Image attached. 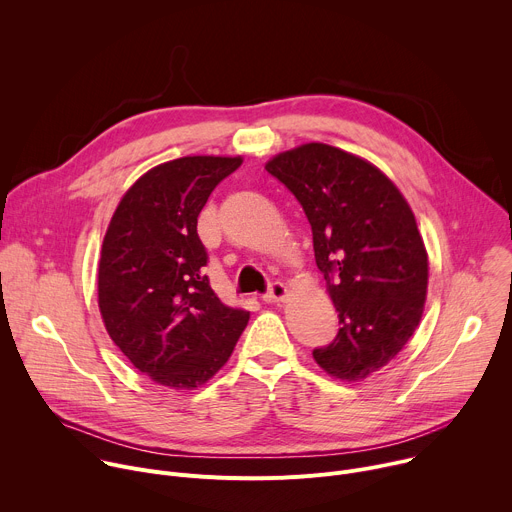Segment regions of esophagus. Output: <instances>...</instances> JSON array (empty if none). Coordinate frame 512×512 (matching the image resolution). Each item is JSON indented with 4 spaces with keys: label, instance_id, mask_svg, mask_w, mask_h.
I'll return each mask as SVG.
<instances>
[{
    "label": "esophagus",
    "instance_id": "obj_1",
    "mask_svg": "<svg viewBox=\"0 0 512 512\" xmlns=\"http://www.w3.org/2000/svg\"><path fill=\"white\" fill-rule=\"evenodd\" d=\"M287 287L282 285L280 280H274L272 285L268 287V291H266V295H262V299L266 301V303H278V301H285V297H287Z\"/></svg>",
    "mask_w": 512,
    "mask_h": 512
}]
</instances>
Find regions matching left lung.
Returning a JSON list of instances; mask_svg holds the SVG:
<instances>
[{
	"label": "left lung",
	"mask_w": 512,
	"mask_h": 512,
	"mask_svg": "<svg viewBox=\"0 0 512 512\" xmlns=\"http://www.w3.org/2000/svg\"><path fill=\"white\" fill-rule=\"evenodd\" d=\"M266 170L311 223L315 262L342 325L313 358L333 378L364 380L405 348L423 315L429 262L415 215L374 164L335 146L303 144Z\"/></svg>",
	"instance_id": "8db88e82"
}]
</instances>
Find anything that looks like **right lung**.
I'll return each mask as SVG.
<instances>
[{
	"label": "right lung",
	"mask_w": 512,
	"mask_h": 512,
	"mask_svg": "<svg viewBox=\"0 0 512 512\" xmlns=\"http://www.w3.org/2000/svg\"><path fill=\"white\" fill-rule=\"evenodd\" d=\"M240 156L158 164L122 197L103 238L97 295L109 337L154 382L191 390L232 356L250 313L227 307L203 268L197 217Z\"/></svg>",
	"instance_id": "obj_1"
}]
</instances>
